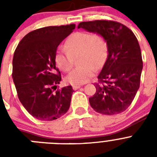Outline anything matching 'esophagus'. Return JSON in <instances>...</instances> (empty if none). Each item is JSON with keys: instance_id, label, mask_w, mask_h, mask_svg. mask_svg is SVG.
I'll return each mask as SVG.
<instances>
[{"instance_id": "1", "label": "esophagus", "mask_w": 157, "mask_h": 157, "mask_svg": "<svg viewBox=\"0 0 157 157\" xmlns=\"http://www.w3.org/2000/svg\"><path fill=\"white\" fill-rule=\"evenodd\" d=\"M81 87V85H74L73 86V89L74 90H78V89H79Z\"/></svg>"}]
</instances>
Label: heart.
I'll return each mask as SVG.
<instances>
[{"mask_svg":"<svg viewBox=\"0 0 157 157\" xmlns=\"http://www.w3.org/2000/svg\"><path fill=\"white\" fill-rule=\"evenodd\" d=\"M79 67L67 76L71 85H82L94 75L96 69L101 68L108 56V43L103 35L88 32H75L66 40L65 48H59L54 55L56 67L67 72L74 65L75 58Z\"/></svg>","mask_w":157,"mask_h":157,"instance_id":"b5f03b06","label":"heart"}]
</instances>
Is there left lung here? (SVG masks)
<instances>
[{
    "label": "left lung",
    "mask_w": 157,
    "mask_h": 157,
    "mask_svg": "<svg viewBox=\"0 0 157 157\" xmlns=\"http://www.w3.org/2000/svg\"><path fill=\"white\" fill-rule=\"evenodd\" d=\"M103 35L108 58L95 83L96 93L89 98L95 112L116 115L128 109L140 87L143 62L139 43L125 25L111 20L82 22L78 28Z\"/></svg>",
    "instance_id": "left-lung-1"
}]
</instances>
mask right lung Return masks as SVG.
Instances as JSON below:
<instances>
[{
  "mask_svg": "<svg viewBox=\"0 0 157 157\" xmlns=\"http://www.w3.org/2000/svg\"><path fill=\"white\" fill-rule=\"evenodd\" d=\"M75 28L70 24L34 30L23 37L14 52L12 78L18 98L37 120H56L68 111L74 90L68 86L54 92L61 81L54 55Z\"/></svg>",
  "mask_w": 157,
  "mask_h": 157,
  "instance_id": "right-lung-1",
  "label": "right lung"
}]
</instances>
